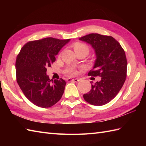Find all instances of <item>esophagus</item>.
<instances>
[{
    "label": "esophagus",
    "instance_id": "esophagus-1",
    "mask_svg": "<svg viewBox=\"0 0 146 146\" xmlns=\"http://www.w3.org/2000/svg\"><path fill=\"white\" fill-rule=\"evenodd\" d=\"M80 80L78 78H68V82H78Z\"/></svg>",
    "mask_w": 146,
    "mask_h": 146
}]
</instances>
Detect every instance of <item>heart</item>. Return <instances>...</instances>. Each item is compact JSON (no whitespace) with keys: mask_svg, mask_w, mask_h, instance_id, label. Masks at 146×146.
<instances>
[{"mask_svg":"<svg viewBox=\"0 0 146 146\" xmlns=\"http://www.w3.org/2000/svg\"><path fill=\"white\" fill-rule=\"evenodd\" d=\"M74 49L76 52H84L87 54L89 52V47L88 46L82 42H76L74 44ZM69 73L71 75H75L76 73V71L74 69H70L68 71Z\"/></svg>","mask_w":146,"mask_h":146,"instance_id":"obj_1","label":"heart"}]
</instances>
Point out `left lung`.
I'll return each mask as SVG.
<instances>
[{"label": "left lung", "mask_w": 146, "mask_h": 146, "mask_svg": "<svg viewBox=\"0 0 146 146\" xmlns=\"http://www.w3.org/2000/svg\"><path fill=\"white\" fill-rule=\"evenodd\" d=\"M79 39L90 44L96 55L88 75L101 77L100 81L90 82V91L83 95V98L96 106L107 104L116 97L125 81L127 62L125 51L111 36L92 33Z\"/></svg>", "instance_id": "1"}]
</instances>
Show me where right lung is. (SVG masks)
<instances>
[{
    "mask_svg": "<svg viewBox=\"0 0 146 146\" xmlns=\"http://www.w3.org/2000/svg\"><path fill=\"white\" fill-rule=\"evenodd\" d=\"M68 39L46 38L27 42L21 48L15 62L17 82L23 94L36 106L52 107L63 95L66 82L52 80L46 74L48 67Z\"/></svg>",
    "mask_w": 146,
    "mask_h": 146,
    "instance_id": "add662e5",
    "label": "right lung"
}]
</instances>
